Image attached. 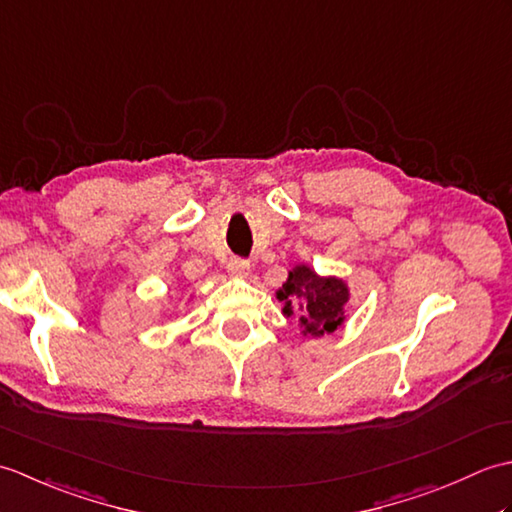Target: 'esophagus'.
Listing matches in <instances>:
<instances>
[{
	"instance_id": "34e87169",
	"label": "esophagus",
	"mask_w": 512,
	"mask_h": 512,
	"mask_svg": "<svg viewBox=\"0 0 512 512\" xmlns=\"http://www.w3.org/2000/svg\"><path fill=\"white\" fill-rule=\"evenodd\" d=\"M228 273H231L233 277H244V275H248V270H250V264H248V259H242V257H231L228 259Z\"/></svg>"
}]
</instances>
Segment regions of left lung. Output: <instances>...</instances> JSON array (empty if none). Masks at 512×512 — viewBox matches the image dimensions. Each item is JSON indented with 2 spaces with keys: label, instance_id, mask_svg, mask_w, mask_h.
<instances>
[{
  "label": "left lung",
  "instance_id": "obj_1",
  "mask_svg": "<svg viewBox=\"0 0 512 512\" xmlns=\"http://www.w3.org/2000/svg\"><path fill=\"white\" fill-rule=\"evenodd\" d=\"M277 299L284 301L286 317H290L292 306L297 303L303 336H323L343 325L350 290L343 279L319 277L310 266L299 264L290 270L286 284L277 290Z\"/></svg>",
  "mask_w": 512,
  "mask_h": 512
}]
</instances>
